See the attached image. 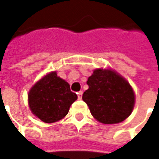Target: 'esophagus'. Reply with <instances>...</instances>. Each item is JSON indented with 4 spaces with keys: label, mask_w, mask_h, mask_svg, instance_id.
<instances>
[{
    "label": "esophagus",
    "mask_w": 159,
    "mask_h": 159,
    "mask_svg": "<svg viewBox=\"0 0 159 159\" xmlns=\"http://www.w3.org/2000/svg\"><path fill=\"white\" fill-rule=\"evenodd\" d=\"M77 97H78L79 100L82 99V97H83V91H79V92L77 93Z\"/></svg>",
    "instance_id": "34e87169"
}]
</instances>
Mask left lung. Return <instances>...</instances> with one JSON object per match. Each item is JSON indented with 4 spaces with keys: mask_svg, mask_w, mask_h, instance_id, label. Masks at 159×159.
<instances>
[{
    "mask_svg": "<svg viewBox=\"0 0 159 159\" xmlns=\"http://www.w3.org/2000/svg\"><path fill=\"white\" fill-rule=\"evenodd\" d=\"M89 89L83 100L99 122L112 124L123 122L132 112L134 94L129 83L109 70L97 69L89 77Z\"/></svg>",
    "mask_w": 159,
    "mask_h": 159,
    "instance_id": "left-lung-1",
    "label": "left lung"
}]
</instances>
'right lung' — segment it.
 <instances>
[{
  "label": "right lung",
  "instance_id": "add662e5",
  "mask_svg": "<svg viewBox=\"0 0 159 159\" xmlns=\"http://www.w3.org/2000/svg\"><path fill=\"white\" fill-rule=\"evenodd\" d=\"M30 108L44 123H53L66 117L77 95L56 72L40 80L29 93Z\"/></svg>",
  "mask_w": 159,
  "mask_h": 159
}]
</instances>
